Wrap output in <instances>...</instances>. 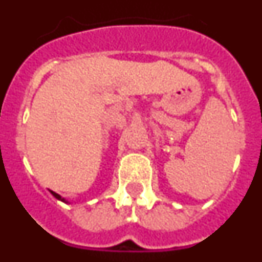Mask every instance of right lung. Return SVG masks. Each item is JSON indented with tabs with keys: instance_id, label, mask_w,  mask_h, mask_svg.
Listing matches in <instances>:
<instances>
[{
	"instance_id": "obj_1",
	"label": "right lung",
	"mask_w": 262,
	"mask_h": 262,
	"mask_svg": "<svg viewBox=\"0 0 262 262\" xmlns=\"http://www.w3.org/2000/svg\"><path fill=\"white\" fill-rule=\"evenodd\" d=\"M50 193L52 194L53 196H55V198H56V200H59V201H61V202H64V203H69L68 201L66 200V198H61V195H59V194L57 193H55V191H52V190H50Z\"/></svg>"
}]
</instances>
